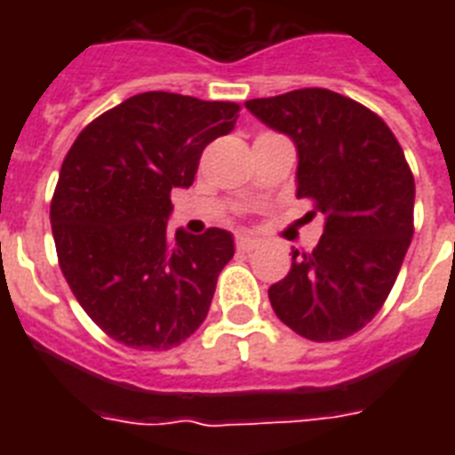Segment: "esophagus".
I'll return each mask as SVG.
<instances>
[{
    "label": "esophagus",
    "mask_w": 455,
    "mask_h": 455,
    "mask_svg": "<svg viewBox=\"0 0 455 455\" xmlns=\"http://www.w3.org/2000/svg\"><path fill=\"white\" fill-rule=\"evenodd\" d=\"M257 245H259V241H257V238H252V235L241 234L238 238H235V248L241 250V252H250V250H255Z\"/></svg>",
    "instance_id": "esophagus-1"
}]
</instances>
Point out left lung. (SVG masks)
I'll use <instances>...</instances> for the list:
<instances>
[{
    "instance_id": "left-lung-1",
    "label": "left lung",
    "mask_w": 455,
    "mask_h": 455,
    "mask_svg": "<svg viewBox=\"0 0 455 455\" xmlns=\"http://www.w3.org/2000/svg\"><path fill=\"white\" fill-rule=\"evenodd\" d=\"M298 148V198L325 217L311 252L292 250L269 302L314 342L345 339L380 311L413 238L416 184L402 146L366 106L331 89H295L245 101Z\"/></svg>"
}]
</instances>
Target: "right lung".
<instances>
[{"instance_id": "obj_1", "label": "right lung", "mask_w": 455, "mask_h": 455, "mask_svg": "<svg viewBox=\"0 0 455 455\" xmlns=\"http://www.w3.org/2000/svg\"><path fill=\"white\" fill-rule=\"evenodd\" d=\"M238 103L146 92L106 110L70 146L52 200L59 264L87 316L134 349H170L205 321L234 235H172V188L234 130Z\"/></svg>"}]
</instances>
